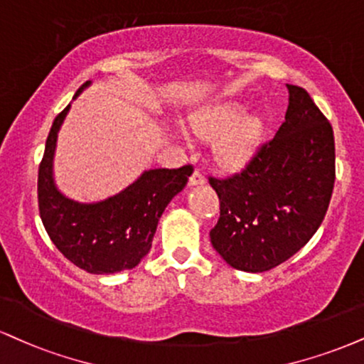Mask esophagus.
<instances>
[{"mask_svg": "<svg viewBox=\"0 0 364 364\" xmlns=\"http://www.w3.org/2000/svg\"><path fill=\"white\" fill-rule=\"evenodd\" d=\"M203 183H205V176L200 173V171H195V173L190 176V185H191V186L203 185Z\"/></svg>", "mask_w": 364, "mask_h": 364, "instance_id": "34e87169", "label": "esophagus"}]
</instances>
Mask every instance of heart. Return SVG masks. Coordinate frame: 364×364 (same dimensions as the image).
Instances as JSON below:
<instances>
[{"label": "heart", "mask_w": 364, "mask_h": 364, "mask_svg": "<svg viewBox=\"0 0 364 364\" xmlns=\"http://www.w3.org/2000/svg\"><path fill=\"white\" fill-rule=\"evenodd\" d=\"M240 105L227 103L201 112L191 122V129L201 137H218L215 156L225 166H242L251 159L259 142L262 124L256 115L242 117Z\"/></svg>", "instance_id": "1"}]
</instances>
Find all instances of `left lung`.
Returning a JSON list of instances; mask_svg holds the SVG:
<instances>
[{
  "label": "left lung",
  "mask_w": 364,
  "mask_h": 364,
  "mask_svg": "<svg viewBox=\"0 0 364 364\" xmlns=\"http://www.w3.org/2000/svg\"><path fill=\"white\" fill-rule=\"evenodd\" d=\"M290 91L284 122L246 168L208 178L220 201L210 240L227 264L249 273L277 268L321 227L336 179L334 132L304 87Z\"/></svg>",
  "instance_id": "left-lung-1"
}]
</instances>
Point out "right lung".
<instances>
[{
    "mask_svg": "<svg viewBox=\"0 0 364 364\" xmlns=\"http://www.w3.org/2000/svg\"><path fill=\"white\" fill-rule=\"evenodd\" d=\"M82 85L76 98L85 87ZM69 107L55 117L38 166V210L55 247L77 268L93 274L132 269L152 246L157 222L171 200L186 186L193 166L149 169L124 191L98 203L65 198L55 188L52 161L57 132Z\"/></svg>",
    "mask_w": 364,
    "mask_h": 364,
    "instance_id": "1",
    "label": "right lung"
}]
</instances>
